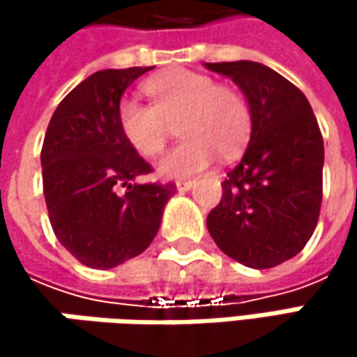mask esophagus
Listing matches in <instances>:
<instances>
[{
  "mask_svg": "<svg viewBox=\"0 0 357 357\" xmlns=\"http://www.w3.org/2000/svg\"><path fill=\"white\" fill-rule=\"evenodd\" d=\"M192 185H194V181H192V179H178V181H176V188H178L179 192H188Z\"/></svg>",
  "mask_w": 357,
  "mask_h": 357,
  "instance_id": "obj_1",
  "label": "esophagus"
}]
</instances>
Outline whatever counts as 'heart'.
Wrapping results in <instances>:
<instances>
[{
	"label": "heart",
	"mask_w": 357,
	"mask_h": 357,
	"mask_svg": "<svg viewBox=\"0 0 357 357\" xmlns=\"http://www.w3.org/2000/svg\"><path fill=\"white\" fill-rule=\"evenodd\" d=\"M151 105L123 99L117 126L140 157L163 151L172 123L178 121V142L163 155L157 169L165 178H188L208 167L217 155H236L248 140L252 115L246 97L215 78L192 70H167L144 82Z\"/></svg>",
	"instance_id": "heart-1"
}]
</instances>
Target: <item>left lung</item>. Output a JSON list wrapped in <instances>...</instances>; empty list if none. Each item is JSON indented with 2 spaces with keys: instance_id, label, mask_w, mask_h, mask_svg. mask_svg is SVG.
Here are the masks:
<instances>
[{
  "instance_id": "8db88e82",
  "label": "left lung",
  "mask_w": 357,
  "mask_h": 357,
  "mask_svg": "<svg viewBox=\"0 0 357 357\" xmlns=\"http://www.w3.org/2000/svg\"><path fill=\"white\" fill-rule=\"evenodd\" d=\"M246 95L250 144L227 174L221 202L208 213L215 244L252 268L294 258L312 238L322 202L324 144L304 93L256 61L206 63Z\"/></svg>"
}]
</instances>
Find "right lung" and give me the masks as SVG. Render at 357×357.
<instances>
[{
  "label": "right lung",
  "mask_w": 357,
  "mask_h": 357,
  "mask_svg": "<svg viewBox=\"0 0 357 357\" xmlns=\"http://www.w3.org/2000/svg\"><path fill=\"white\" fill-rule=\"evenodd\" d=\"M149 70L95 72L66 95L45 132L40 165L51 227L91 268H113L149 248L176 192L172 181L132 183L153 167L117 126L123 91Z\"/></svg>",
  "instance_id": "obj_1"
}]
</instances>
